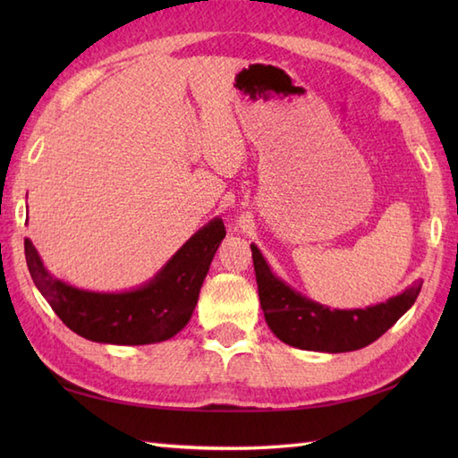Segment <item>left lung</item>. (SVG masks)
<instances>
[{"mask_svg":"<svg viewBox=\"0 0 458 458\" xmlns=\"http://www.w3.org/2000/svg\"><path fill=\"white\" fill-rule=\"evenodd\" d=\"M250 248L266 323L281 343L301 350L336 354L372 344L411 309L423 285L415 281L403 293L366 309H330L289 287L271 271L258 246Z\"/></svg>","mask_w":458,"mask_h":458,"instance_id":"obj_1","label":"left lung"}]
</instances>
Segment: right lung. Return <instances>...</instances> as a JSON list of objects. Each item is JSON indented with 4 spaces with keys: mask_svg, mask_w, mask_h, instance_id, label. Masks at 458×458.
Listing matches in <instances>:
<instances>
[{
    "mask_svg": "<svg viewBox=\"0 0 458 458\" xmlns=\"http://www.w3.org/2000/svg\"><path fill=\"white\" fill-rule=\"evenodd\" d=\"M224 236L222 218H212L148 284L120 293L86 291L55 277L31 240H25V259L37 289L72 333L102 344H155L187 327Z\"/></svg>",
    "mask_w": 458,
    "mask_h": 458,
    "instance_id": "obj_1",
    "label": "right lung"
}]
</instances>
